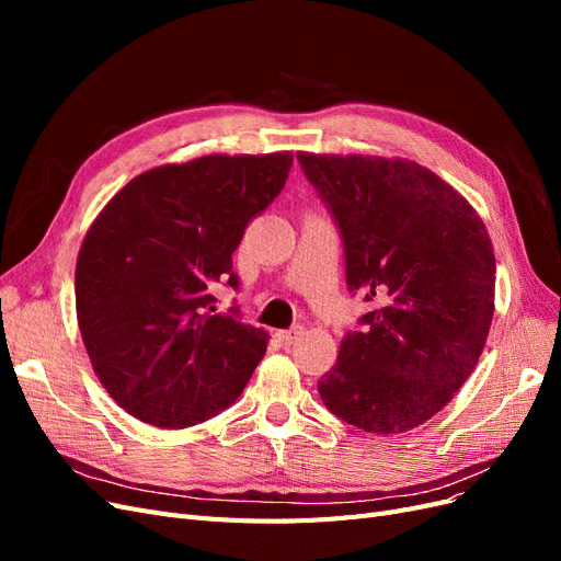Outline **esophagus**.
Segmentation results:
<instances>
[{
  "label": "esophagus",
  "instance_id": "34e87169",
  "mask_svg": "<svg viewBox=\"0 0 561 561\" xmlns=\"http://www.w3.org/2000/svg\"><path fill=\"white\" fill-rule=\"evenodd\" d=\"M301 332H304V328H299V325L293 328V330H280V332H278V339H280L283 344H293Z\"/></svg>",
  "mask_w": 561,
  "mask_h": 561
}]
</instances>
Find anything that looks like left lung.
<instances>
[{"label":"left lung","mask_w":561,"mask_h":561,"mask_svg":"<svg viewBox=\"0 0 561 561\" xmlns=\"http://www.w3.org/2000/svg\"><path fill=\"white\" fill-rule=\"evenodd\" d=\"M344 243L360 316L318 381L328 410L365 433L421 426L480 360L494 318V248L480 215L412 161L297 154Z\"/></svg>","instance_id":"8db88e82"}]
</instances>
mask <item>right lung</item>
<instances>
[{"label": "right lung", "instance_id": "obj_1", "mask_svg": "<svg viewBox=\"0 0 561 561\" xmlns=\"http://www.w3.org/2000/svg\"><path fill=\"white\" fill-rule=\"evenodd\" d=\"M293 154L203 157L130 180L79 250V330L98 379L128 414L186 428L239 400L268 334L217 313L215 283L239 290L231 254L283 192Z\"/></svg>", "mask_w": 561, "mask_h": 561}]
</instances>
